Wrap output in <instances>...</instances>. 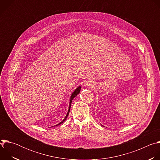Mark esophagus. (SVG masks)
Wrapping results in <instances>:
<instances>
[{
    "instance_id": "esophagus-1",
    "label": "esophagus",
    "mask_w": 160,
    "mask_h": 160,
    "mask_svg": "<svg viewBox=\"0 0 160 160\" xmlns=\"http://www.w3.org/2000/svg\"><path fill=\"white\" fill-rule=\"evenodd\" d=\"M90 83H87V85L88 86V85H91Z\"/></svg>"
}]
</instances>
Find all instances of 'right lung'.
Returning <instances> with one entry per match:
<instances>
[{
  "label": "right lung",
  "instance_id": "obj_1",
  "mask_svg": "<svg viewBox=\"0 0 160 160\" xmlns=\"http://www.w3.org/2000/svg\"><path fill=\"white\" fill-rule=\"evenodd\" d=\"M80 88H81V87H78L75 91L74 92H73V94H72V96H71V98H70V106H69V109H68V113H67V115H66V117L64 118V119L61 122V123H59L58 125H60V124H61V123H64V121H65V120L66 119V118L68 117V115H69V112H70V108H71V105H72V101H73V98H75V97H76L77 96V94H79V92H80Z\"/></svg>",
  "mask_w": 160,
  "mask_h": 160
}]
</instances>
